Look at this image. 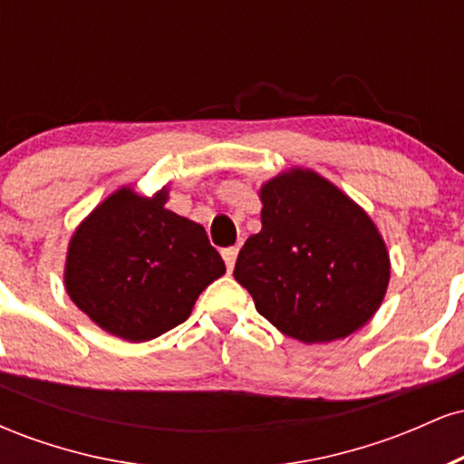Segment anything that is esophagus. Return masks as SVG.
Segmentation results:
<instances>
[{
  "mask_svg": "<svg viewBox=\"0 0 464 464\" xmlns=\"http://www.w3.org/2000/svg\"><path fill=\"white\" fill-rule=\"evenodd\" d=\"M237 250H239L237 246H231V248H225V250H222V259H225V264H227V270H228V273H231L233 266H236Z\"/></svg>",
  "mask_w": 464,
  "mask_h": 464,
  "instance_id": "esophagus-1",
  "label": "esophagus"
}]
</instances>
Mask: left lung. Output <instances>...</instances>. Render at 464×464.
Returning <instances> with one entry per match:
<instances>
[{
	"label": "left lung",
	"instance_id": "left-lung-1",
	"mask_svg": "<svg viewBox=\"0 0 464 464\" xmlns=\"http://www.w3.org/2000/svg\"><path fill=\"white\" fill-rule=\"evenodd\" d=\"M259 198L262 231L246 239L233 270L257 312L305 344L364 327L391 279V257L369 214L303 168L270 179Z\"/></svg>",
	"mask_w": 464,
	"mask_h": 464
}]
</instances>
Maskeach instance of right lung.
I'll return each instance as SVG.
<instances>
[{
  "mask_svg": "<svg viewBox=\"0 0 464 464\" xmlns=\"http://www.w3.org/2000/svg\"><path fill=\"white\" fill-rule=\"evenodd\" d=\"M152 198L113 191L80 222L67 248L65 290L104 332L146 343L183 321L207 285L227 273L205 228Z\"/></svg>",
  "mask_w": 464,
  "mask_h": 464,
  "instance_id": "obj_1",
  "label": "right lung"
}]
</instances>
